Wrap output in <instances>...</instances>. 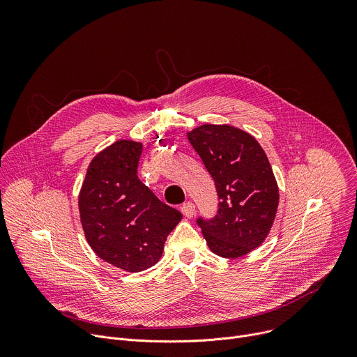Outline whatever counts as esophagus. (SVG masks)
Returning a JSON list of instances; mask_svg holds the SVG:
<instances>
[{
    "instance_id": "obj_1",
    "label": "esophagus",
    "mask_w": 357,
    "mask_h": 357,
    "mask_svg": "<svg viewBox=\"0 0 357 357\" xmlns=\"http://www.w3.org/2000/svg\"><path fill=\"white\" fill-rule=\"evenodd\" d=\"M181 212L183 213V216L186 218H192L195 215V205L192 202H186L181 206Z\"/></svg>"
}]
</instances>
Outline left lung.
<instances>
[{
  "mask_svg": "<svg viewBox=\"0 0 357 357\" xmlns=\"http://www.w3.org/2000/svg\"><path fill=\"white\" fill-rule=\"evenodd\" d=\"M188 139L219 196L216 216L196 223L215 254L241 257L266 240L277 215L278 185L266 152L252 135L227 124H203Z\"/></svg>",
  "mask_w": 357,
  "mask_h": 357,
  "instance_id": "left-lung-1",
  "label": "left lung"
}]
</instances>
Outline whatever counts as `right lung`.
Instances as JSON below:
<instances>
[{"instance_id":"add662e5","label":"right lung","mask_w":357,"mask_h":357,"mask_svg":"<svg viewBox=\"0 0 357 357\" xmlns=\"http://www.w3.org/2000/svg\"><path fill=\"white\" fill-rule=\"evenodd\" d=\"M142 144L120 139L93 158L79 195L84 236L97 256L138 273L157 264L182 213L137 175Z\"/></svg>"}]
</instances>
